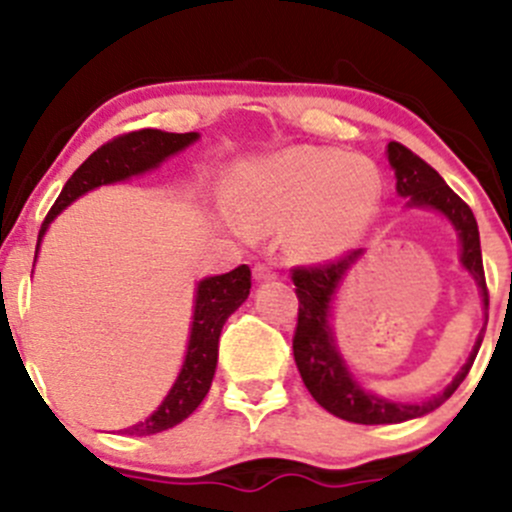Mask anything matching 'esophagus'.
Instances as JSON below:
<instances>
[{
	"mask_svg": "<svg viewBox=\"0 0 512 512\" xmlns=\"http://www.w3.org/2000/svg\"><path fill=\"white\" fill-rule=\"evenodd\" d=\"M252 277H255L257 282H267V280H275L277 272L272 270L270 265H255V270H252Z\"/></svg>",
	"mask_w": 512,
	"mask_h": 512,
	"instance_id": "esophagus-1",
	"label": "esophagus"
}]
</instances>
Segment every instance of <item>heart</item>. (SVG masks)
<instances>
[{"instance_id": "heart-1", "label": "heart", "mask_w": 512, "mask_h": 512, "mask_svg": "<svg viewBox=\"0 0 512 512\" xmlns=\"http://www.w3.org/2000/svg\"><path fill=\"white\" fill-rule=\"evenodd\" d=\"M381 203V175L371 160L332 148H287L250 170L235 195L247 230L285 225L289 250L307 260L347 252Z\"/></svg>"}]
</instances>
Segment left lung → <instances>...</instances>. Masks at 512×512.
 <instances>
[{
	"label": "left lung",
	"instance_id": "left-lung-1",
	"mask_svg": "<svg viewBox=\"0 0 512 512\" xmlns=\"http://www.w3.org/2000/svg\"><path fill=\"white\" fill-rule=\"evenodd\" d=\"M386 156H389V163L396 175V193L401 198H409V208L436 210V213H441L448 223L456 227L458 240H461V265L476 280L480 297H483V309H488V287H485L480 235L473 210L448 188L446 180L426 160L418 158L406 146L391 141L386 146ZM361 255H364V250H354L342 255L339 260L329 262V265L294 267L292 270V282L297 287L299 299L292 349L299 376H302L304 386L314 396V401L322 409H327L329 414L344 418V421L376 426V423H401L423 414H431L443 401L451 399L453 391L468 376L473 361H476L480 342H483L485 324L480 329L476 344H473V352L468 356V361L438 396H431L428 401H418V404H401V401H391L379 394H371L349 371L347 361L339 354L332 324H329L337 289ZM485 322H488V314H485Z\"/></svg>",
	"mask_w": 512,
	"mask_h": 512
}]
</instances>
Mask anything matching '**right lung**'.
<instances>
[{"instance_id":"obj_1","label":"right lung","mask_w":512,"mask_h":512,"mask_svg":"<svg viewBox=\"0 0 512 512\" xmlns=\"http://www.w3.org/2000/svg\"><path fill=\"white\" fill-rule=\"evenodd\" d=\"M198 138V133H165L156 131V128H143V131L123 133V136L103 143L66 180L64 190H61L54 208L49 210L44 225H41L39 245L44 232L49 230L51 220L61 210L69 208L76 198L98 188V185L118 183V180H126L131 175H141L146 170L158 168L165 158L180 153L190 143L198 141ZM39 245H36V255H39ZM250 287V267L247 265L235 267V270L225 272V275L205 277V280L198 282L188 352H185V361L180 366L178 379H175L168 396L160 401L158 409L146 421L123 428L121 433H128V436H151V433L168 431V428L185 421V418L198 409L200 401L208 396L210 384H213L223 324L245 302L247 294H250Z\"/></svg>"}]
</instances>
